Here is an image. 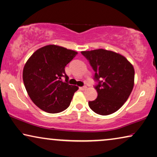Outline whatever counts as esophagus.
<instances>
[{
  "label": "esophagus",
  "mask_w": 157,
  "mask_h": 157,
  "mask_svg": "<svg viewBox=\"0 0 157 157\" xmlns=\"http://www.w3.org/2000/svg\"><path fill=\"white\" fill-rule=\"evenodd\" d=\"M86 88H87V87H86V86H83V87H80V89H81V90H86Z\"/></svg>",
  "instance_id": "obj_1"
}]
</instances>
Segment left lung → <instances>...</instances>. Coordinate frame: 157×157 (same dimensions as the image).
<instances>
[{"instance_id": "1", "label": "left lung", "mask_w": 157, "mask_h": 157, "mask_svg": "<svg viewBox=\"0 0 157 157\" xmlns=\"http://www.w3.org/2000/svg\"><path fill=\"white\" fill-rule=\"evenodd\" d=\"M95 72L97 98L88 102L93 111L101 115L114 113L123 105L133 89L135 69L124 56L103 49L83 51Z\"/></svg>"}]
</instances>
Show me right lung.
Wrapping results in <instances>:
<instances>
[{
	"label": "right lung",
	"mask_w": 157,
	"mask_h": 157,
	"mask_svg": "<svg viewBox=\"0 0 157 157\" xmlns=\"http://www.w3.org/2000/svg\"><path fill=\"white\" fill-rule=\"evenodd\" d=\"M77 54L71 49L55 44L41 47L24 66L22 79L32 101L41 110L57 113L69 106L76 86L67 83L64 68ZM66 78L65 82L62 77Z\"/></svg>",
	"instance_id": "right-lung-1"
}]
</instances>
